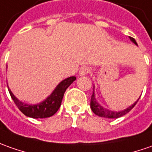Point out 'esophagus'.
Segmentation results:
<instances>
[{
	"mask_svg": "<svg viewBox=\"0 0 152 152\" xmlns=\"http://www.w3.org/2000/svg\"><path fill=\"white\" fill-rule=\"evenodd\" d=\"M90 72V68L88 66H82L79 71V76H86Z\"/></svg>",
	"mask_w": 152,
	"mask_h": 152,
	"instance_id": "esophagus-1",
	"label": "esophagus"
}]
</instances>
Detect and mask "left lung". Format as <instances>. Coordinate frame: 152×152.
Here are the masks:
<instances>
[{
  "mask_svg": "<svg viewBox=\"0 0 152 152\" xmlns=\"http://www.w3.org/2000/svg\"><path fill=\"white\" fill-rule=\"evenodd\" d=\"M129 38H130V40L132 41L135 45L138 46V45H137V41H136V40H135L134 38H132V37H129ZM140 97H141V96H140ZM140 97L138 98V100H137V102H134L132 106H128L126 109H125V110H123V111H111V110H109V109H107V108H105L104 106H102V105H101V104L96 101V96H95V86H94L93 93H92V96H91V108L92 111H93L96 115H99V116H101V117L111 118V119H112V118H119V117H121V116L126 115V113H128L129 111H131L133 107L136 106V104H137V102L139 101Z\"/></svg>",
  "mask_w": 152,
  "mask_h": 152,
  "instance_id": "8db88e82",
  "label": "left lung"
}]
</instances>
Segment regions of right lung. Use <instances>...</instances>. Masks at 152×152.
<instances>
[{
    "instance_id": "1",
    "label": "right lung",
    "mask_w": 152,
    "mask_h": 152,
    "mask_svg": "<svg viewBox=\"0 0 152 152\" xmlns=\"http://www.w3.org/2000/svg\"><path fill=\"white\" fill-rule=\"evenodd\" d=\"M76 79V78L75 76H71L61 80L56 86V87L55 88L54 91L51 92L49 96H47L44 101L37 104H27V103L20 101L19 99L16 98L15 95L12 93V91L10 90L8 86L7 87H8V91L12 100L14 101L18 109L25 115L28 117H31V118H35V119L46 118V117H50L51 115H53L58 111L62 102V98L64 96V93L66 90L70 86V85Z\"/></svg>"
}]
</instances>
